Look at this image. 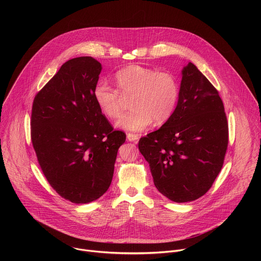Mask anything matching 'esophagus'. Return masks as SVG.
I'll use <instances>...</instances> for the list:
<instances>
[{
    "mask_svg": "<svg viewBox=\"0 0 261 261\" xmlns=\"http://www.w3.org/2000/svg\"><path fill=\"white\" fill-rule=\"evenodd\" d=\"M127 139L129 141H134L136 142L138 139H139V136L137 134H133V133H128L127 134Z\"/></svg>",
    "mask_w": 261,
    "mask_h": 261,
    "instance_id": "esophagus-1",
    "label": "esophagus"
}]
</instances>
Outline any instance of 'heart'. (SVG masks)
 <instances>
[{
  "mask_svg": "<svg viewBox=\"0 0 261 261\" xmlns=\"http://www.w3.org/2000/svg\"><path fill=\"white\" fill-rule=\"evenodd\" d=\"M118 88L99 81L93 97L101 113L108 119H118L124 110V97L134 95L130 113L118 126L129 131H141L154 121L164 124L174 114L179 97V86L172 74L140 65H130L116 73Z\"/></svg>",
  "mask_w": 261,
  "mask_h": 261,
  "instance_id": "1",
  "label": "heart"
}]
</instances>
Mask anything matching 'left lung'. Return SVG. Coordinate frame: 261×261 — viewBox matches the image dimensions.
Instances as JSON below:
<instances>
[{"label": "left lung", "instance_id": "obj_1", "mask_svg": "<svg viewBox=\"0 0 261 261\" xmlns=\"http://www.w3.org/2000/svg\"><path fill=\"white\" fill-rule=\"evenodd\" d=\"M181 74L173 116L138 142L156 188L174 202L193 201L211 189L228 145V123L219 92L192 63Z\"/></svg>", "mask_w": 261, "mask_h": 261}]
</instances>
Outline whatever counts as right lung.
I'll return each mask as SVG.
<instances>
[{"label": "right lung", "instance_id": "1", "mask_svg": "<svg viewBox=\"0 0 261 261\" xmlns=\"http://www.w3.org/2000/svg\"><path fill=\"white\" fill-rule=\"evenodd\" d=\"M101 69L92 57L71 59L33 101L31 139L38 163L53 189L73 203L92 202L107 191L126 140L95 103Z\"/></svg>", "mask_w": 261, "mask_h": 261}]
</instances>
